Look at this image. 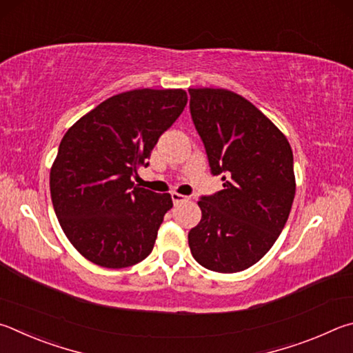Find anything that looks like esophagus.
I'll return each mask as SVG.
<instances>
[{
	"label": "esophagus",
	"mask_w": 353,
	"mask_h": 353,
	"mask_svg": "<svg viewBox=\"0 0 353 353\" xmlns=\"http://www.w3.org/2000/svg\"><path fill=\"white\" fill-rule=\"evenodd\" d=\"M170 196H172V201H173V205H178V203H183V201H186V196L181 195V194H176V192H173Z\"/></svg>",
	"instance_id": "esophagus-1"
}]
</instances>
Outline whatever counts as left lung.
Returning <instances> with one entry per match:
<instances>
[{
  "label": "left lung",
  "instance_id": "obj_1",
  "mask_svg": "<svg viewBox=\"0 0 353 353\" xmlns=\"http://www.w3.org/2000/svg\"><path fill=\"white\" fill-rule=\"evenodd\" d=\"M190 116L223 189L201 195L189 231L201 267L237 273L261 261L285 226L294 199L293 152L261 110L228 90L189 88Z\"/></svg>",
  "mask_w": 353,
  "mask_h": 353
}]
</instances>
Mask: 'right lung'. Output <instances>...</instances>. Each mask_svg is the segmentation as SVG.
I'll return each mask as SVG.
<instances>
[{
	"mask_svg": "<svg viewBox=\"0 0 353 353\" xmlns=\"http://www.w3.org/2000/svg\"><path fill=\"white\" fill-rule=\"evenodd\" d=\"M188 103L183 90H133L107 99L68 130L51 169L61 230L80 254L125 268L150 254L173 206L169 194L136 186L159 136Z\"/></svg>",
	"mask_w": 353,
	"mask_h": 353,
	"instance_id": "1",
	"label": "right lung"
}]
</instances>
